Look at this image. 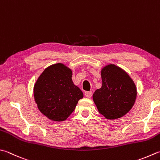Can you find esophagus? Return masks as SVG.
I'll return each instance as SVG.
<instances>
[{
	"mask_svg": "<svg viewBox=\"0 0 160 160\" xmlns=\"http://www.w3.org/2000/svg\"><path fill=\"white\" fill-rule=\"evenodd\" d=\"M85 96L86 98H90L92 97V92L90 91H86L85 92Z\"/></svg>",
	"mask_w": 160,
	"mask_h": 160,
	"instance_id": "obj_1",
	"label": "esophagus"
}]
</instances>
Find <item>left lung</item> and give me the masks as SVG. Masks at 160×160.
I'll use <instances>...</instances> for the list:
<instances>
[{
    "label": "left lung",
    "mask_w": 160,
    "mask_h": 160,
    "mask_svg": "<svg viewBox=\"0 0 160 160\" xmlns=\"http://www.w3.org/2000/svg\"><path fill=\"white\" fill-rule=\"evenodd\" d=\"M102 85L93 93L98 111L107 119H118L134 104L137 88L130 77L118 66L110 64L101 70Z\"/></svg>",
    "instance_id": "obj_1"
}]
</instances>
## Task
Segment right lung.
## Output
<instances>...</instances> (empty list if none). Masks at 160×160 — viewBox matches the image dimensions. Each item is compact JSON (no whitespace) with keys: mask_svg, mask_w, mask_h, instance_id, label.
I'll return each instance as SVG.
<instances>
[{"mask_svg":"<svg viewBox=\"0 0 160 160\" xmlns=\"http://www.w3.org/2000/svg\"><path fill=\"white\" fill-rule=\"evenodd\" d=\"M72 72L62 63L45 69L34 86V98L39 110L54 121L70 116L83 94L73 83Z\"/></svg>","mask_w":160,"mask_h":160,"instance_id":"right-lung-1","label":"right lung"}]
</instances>
